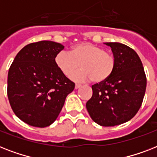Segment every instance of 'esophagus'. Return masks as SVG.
<instances>
[{
  "label": "esophagus",
  "mask_w": 157,
  "mask_h": 157,
  "mask_svg": "<svg viewBox=\"0 0 157 157\" xmlns=\"http://www.w3.org/2000/svg\"><path fill=\"white\" fill-rule=\"evenodd\" d=\"M81 85H79V84H76V86H75V89H79L81 87Z\"/></svg>",
  "instance_id": "1"
}]
</instances>
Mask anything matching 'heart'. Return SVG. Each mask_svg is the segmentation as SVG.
I'll return each instance as SVG.
<instances>
[{"label":"heart","mask_w":157,"mask_h":157,"mask_svg":"<svg viewBox=\"0 0 157 157\" xmlns=\"http://www.w3.org/2000/svg\"><path fill=\"white\" fill-rule=\"evenodd\" d=\"M55 64L64 76L71 77L81 67L83 70L73 76L76 81H91L103 83L112 76L116 68V59L104 48L84 42L72 46L70 52L61 51L55 56Z\"/></svg>","instance_id":"obj_1"}]
</instances>
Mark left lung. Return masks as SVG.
I'll return each instance as SVG.
<instances>
[{
  "label": "left lung",
  "mask_w": 157,
  "mask_h": 157,
  "mask_svg": "<svg viewBox=\"0 0 157 157\" xmlns=\"http://www.w3.org/2000/svg\"><path fill=\"white\" fill-rule=\"evenodd\" d=\"M112 48L116 68L108 80L92 86L86 108L94 121L115 126L131 120L139 112L146 91L147 77L141 59L129 46L106 42Z\"/></svg>",
  "instance_id": "1"
}]
</instances>
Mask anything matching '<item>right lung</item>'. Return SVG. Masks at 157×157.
<instances>
[{"instance_id": "right-lung-1", "label": "right lung", "mask_w": 157, "mask_h": 157, "mask_svg": "<svg viewBox=\"0 0 157 157\" xmlns=\"http://www.w3.org/2000/svg\"><path fill=\"white\" fill-rule=\"evenodd\" d=\"M64 46L50 40L28 44L9 69L7 95L17 117L29 125L49 126L57 119L75 83L55 64Z\"/></svg>"}]
</instances>
